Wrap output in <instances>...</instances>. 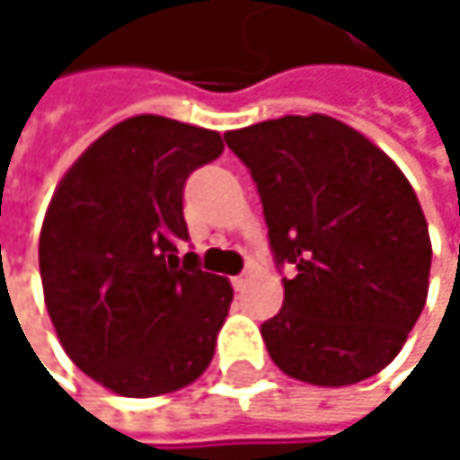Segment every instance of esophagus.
<instances>
[{
  "instance_id": "obj_1",
  "label": "esophagus",
  "mask_w": 460,
  "mask_h": 460,
  "mask_svg": "<svg viewBox=\"0 0 460 460\" xmlns=\"http://www.w3.org/2000/svg\"><path fill=\"white\" fill-rule=\"evenodd\" d=\"M250 282V271H242V274H236L234 279H231V285H234V290H244V285Z\"/></svg>"
}]
</instances>
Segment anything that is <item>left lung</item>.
I'll use <instances>...</instances> for the list:
<instances>
[{
  "mask_svg": "<svg viewBox=\"0 0 460 460\" xmlns=\"http://www.w3.org/2000/svg\"><path fill=\"white\" fill-rule=\"evenodd\" d=\"M255 181L282 312L261 324L279 370L349 386L402 349L429 293L431 242L413 186L365 136L324 114L224 136Z\"/></svg>",
  "mask_w": 460,
  "mask_h": 460,
  "instance_id": "1",
  "label": "left lung"
}]
</instances>
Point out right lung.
<instances>
[{
    "mask_svg": "<svg viewBox=\"0 0 460 460\" xmlns=\"http://www.w3.org/2000/svg\"><path fill=\"white\" fill-rule=\"evenodd\" d=\"M213 130L143 114L95 140L60 181L40 236L55 332L74 365L125 397L175 392L205 373L234 298L178 258L183 186L218 159Z\"/></svg>",
    "mask_w": 460,
    "mask_h": 460,
    "instance_id": "add662e5",
    "label": "right lung"
}]
</instances>
